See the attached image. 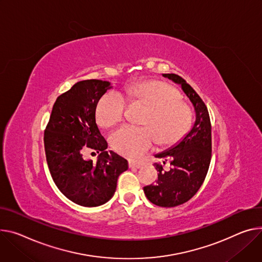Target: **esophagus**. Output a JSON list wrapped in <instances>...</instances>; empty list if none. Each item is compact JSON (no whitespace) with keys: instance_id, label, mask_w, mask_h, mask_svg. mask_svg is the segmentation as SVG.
<instances>
[{"instance_id":"obj_1","label":"esophagus","mask_w":262,"mask_h":262,"mask_svg":"<svg viewBox=\"0 0 262 262\" xmlns=\"http://www.w3.org/2000/svg\"><path fill=\"white\" fill-rule=\"evenodd\" d=\"M141 164L137 163V162H128V167L129 168H140L141 167Z\"/></svg>"}]
</instances>
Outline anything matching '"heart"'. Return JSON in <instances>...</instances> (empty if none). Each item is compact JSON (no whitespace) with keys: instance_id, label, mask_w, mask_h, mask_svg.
<instances>
[{"instance_id":"b5f03b06","label":"heart","mask_w":262,"mask_h":262,"mask_svg":"<svg viewBox=\"0 0 262 262\" xmlns=\"http://www.w3.org/2000/svg\"><path fill=\"white\" fill-rule=\"evenodd\" d=\"M124 100L145 106L139 119L141 127L124 126L108 138L112 148L125 158L138 159L155 142L162 146L173 145L191 125V113L182 101L180 91L158 80L133 84L121 95L116 92L103 95L95 108L97 124L108 128L121 122L125 114Z\"/></svg>"}]
</instances>
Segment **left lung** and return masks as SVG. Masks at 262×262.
<instances>
[{
  "instance_id": "left-lung-1",
  "label": "left lung",
  "mask_w": 262,
  "mask_h": 262,
  "mask_svg": "<svg viewBox=\"0 0 262 262\" xmlns=\"http://www.w3.org/2000/svg\"><path fill=\"white\" fill-rule=\"evenodd\" d=\"M163 77L182 86L196 114L193 125L182 140L155 155L163 160V164L169 161L170 169L164 170L162 165L156 163L158 181L143 189L152 204L170 208L188 202L203 185L211 162L212 140L209 113L198 93L177 74H163Z\"/></svg>"
}]
</instances>
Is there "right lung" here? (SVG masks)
<instances>
[{
    "instance_id": "right-lung-1",
    "label": "right lung",
    "mask_w": 262,
    "mask_h": 262,
    "mask_svg": "<svg viewBox=\"0 0 262 262\" xmlns=\"http://www.w3.org/2000/svg\"><path fill=\"white\" fill-rule=\"evenodd\" d=\"M110 81L89 79L75 83L56 99L46 127L43 143L47 163L60 192L83 207H97L108 202L119 176L127 170V161L114 151L100 134L95 108L112 89ZM88 148L99 154L96 164L85 161Z\"/></svg>"
}]
</instances>
